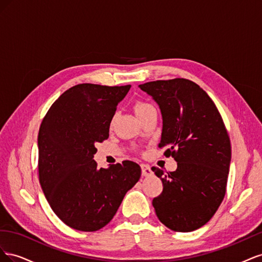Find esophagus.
I'll list each match as a JSON object with an SVG mask.
<instances>
[{"label":"esophagus","instance_id":"obj_1","mask_svg":"<svg viewBox=\"0 0 262 262\" xmlns=\"http://www.w3.org/2000/svg\"><path fill=\"white\" fill-rule=\"evenodd\" d=\"M141 168H142V176L148 177V176H150V175H152V173H153L152 169H150L149 166L146 165V164H142V165H141Z\"/></svg>","mask_w":262,"mask_h":262}]
</instances>
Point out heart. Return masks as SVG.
I'll use <instances>...</instances> for the list:
<instances>
[{
    "label": "heart",
    "instance_id": "obj_1",
    "mask_svg": "<svg viewBox=\"0 0 262 262\" xmlns=\"http://www.w3.org/2000/svg\"><path fill=\"white\" fill-rule=\"evenodd\" d=\"M150 107H153L152 105L147 104V102H144V101H137L136 105H134V112H136L137 116H140L143 113H145L146 110Z\"/></svg>",
    "mask_w": 262,
    "mask_h": 262
}]
</instances>
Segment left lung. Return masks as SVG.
Returning a JSON list of instances; mask_svg holds the SVG:
<instances>
[{"mask_svg": "<svg viewBox=\"0 0 262 262\" xmlns=\"http://www.w3.org/2000/svg\"><path fill=\"white\" fill-rule=\"evenodd\" d=\"M158 105L163 118L160 147L177 169L153 167L163 192L153 207L162 223L176 232L207 224L224 199L231 165V142L213 100L199 85L173 78L139 85Z\"/></svg>", "mask_w": 262, "mask_h": 262, "instance_id": "1", "label": "left lung"}]
</instances>
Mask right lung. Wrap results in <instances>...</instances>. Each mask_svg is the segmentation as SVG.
Returning <instances> with one entry per match:
<instances>
[{
  "instance_id": "1",
  "label": "right lung",
  "mask_w": 262,
  "mask_h": 262,
  "mask_svg": "<svg viewBox=\"0 0 262 262\" xmlns=\"http://www.w3.org/2000/svg\"><path fill=\"white\" fill-rule=\"evenodd\" d=\"M131 85L78 84L53 102L38 134L39 181L52 211L76 231L107 225L141 177L134 162L97 168L96 143L109 137L116 109Z\"/></svg>"
}]
</instances>
